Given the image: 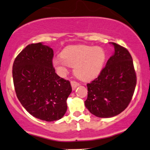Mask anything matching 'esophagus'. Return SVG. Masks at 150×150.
Listing matches in <instances>:
<instances>
[{"mask_svg": "<svg viewBox=\"0 0 150 150\" xmlns=\"http://www.w3.org/2000/svg\"><path fill=\"white\" fill-rule=\"evenodd\" d=\"M71 86H72V88H73V90H75V89L79 85V83L77 82L76 81H71Z\"/></svg>", "mask_w": 150, "mask_h": 150, "instance_id": "esophagus-1", "label": "esophagus"}]
</instances>
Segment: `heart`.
<instances>
[{
    "mask_svg": "<svg viewBox=\"0 0 150 150\" xmlns=\"http://www.w3.org/2000/svg\"><path fill=\"white\" fill-rule=\"evenodd\" d=\"M106 61V53L100 47L86 45H69L61 53V57L54 58L52 64L61 73L69 66L74 68L77 78L90 81L98 77Z\"/></svg>",
    "mask_w": 150,
    "mask_h": 150,
    "instance_id": "heart-1",
    "label": "heart"
}]
</instances>
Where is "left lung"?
I'll return each mask as SVG.
<instances>
[{
	"label": "left lung",
	"mask_w": 150,
	"mask_h": 150,
	"mask_svg": "<svg viewBox=\"0 0 150 150\" xmlns=\"http://www.w3.org/2000/svg\"><path fill=\"white\" fill-rule=\"evenodd\" d=\"M110 43L114 46V54L97 78L86 85L88 96L85 106L99 117H111L122 112L130 103L136 85L130 53L117 43Z\"/></svg>",
	"instance_id": "1"
}]
</instances>
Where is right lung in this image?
<instances>
[{"instance_id": "add662e5", "label": "right lung", "mask_w": 150, "mask_h": 150, "mask_svg": "<svg viewBox=\"0 0 150 150\" xmlns=\"http://www.w3.org/2000/svg\"><path fill=\"white\" fill-rule=\"evenodd\" d=\"M53 50L42 43H31L17 55L12 76L17 98L30 114L51 122L67 110L71 83L60 77L52 66Z\"/></svg>"}]
</instances>
